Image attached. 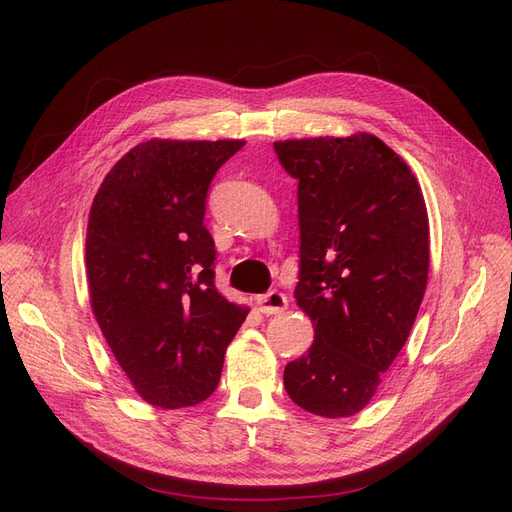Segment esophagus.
I'll use <instances>...</instances> for the list:
<instances>
[{"instance_id":"34e87169","label":"esophagus","mask_w":512,"mask_h":512,"mask_svg":"<svg viewBox=\"0 0 512 512\" xmlns=\"http://www.w3.org/2000/svg\"><path fill=\"white\" fill-rule=\"evenodd\" d=\"M257 306L263 315H278V312H283L287 308V295L276 291V289L268 291V293L259 295Z\"/></svg>"}]
</instances>
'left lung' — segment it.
I'll return each instance as SVG.
<instances>
[{
  "label": "left lung",
  "instance_id": "1",
  "mask_svg": "<svg viewBox=\"0 0 512 512\" xmlns=\"http://www.w3.org/2000/svg\"><path fill=\"white\" fill-rule=\"evenodd\" d=\"M298 178V306L315 340L283 381L325 419L364 408L408 340L430 272V223L408 163L372 134L274 142Z\"/></svg>",
  "mask_w": 512,
  "mask_h": 512
}]
</instances>
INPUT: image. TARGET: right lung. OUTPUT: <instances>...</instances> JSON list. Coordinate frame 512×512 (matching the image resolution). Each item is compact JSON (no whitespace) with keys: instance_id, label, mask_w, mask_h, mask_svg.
Masks as SVG:
<instances>
[{"instance_id":"obj_1","label":"right lung","mask_w":512,"mask_h":512,"mask_svg":"<svg viewBox=\"0 0 512 512\" xmlns=\"http://www.w3.org/2000/svg\"><path fill=\"white\" fill-rule=\"evenodd\" d=\"M244 140H146L97 189L87 225L93 315L140 398L204 402L249 308L214 287L206 193Z\"/></svg>"}]
</instances>
